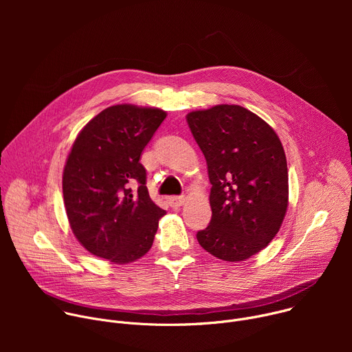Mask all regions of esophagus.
<instances>
[{"label": "esophagus", "mask_w": 352, "mask_h": 352, "mask_svg": "<svg viewBox=\"0 0 352 352\" xmlns=\"http://www.w3.org/2000/svg\"><path fill=\"white\" fill-rule=\"evenodd\" d=\"M185 196L181 195V196H170L168 197V204L173 206V208H178V206H182L185 204Z\"/></svg>", "instance_id": "34e87169"}]
</instances>
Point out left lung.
<instances>
[{
    "instance_id": "1",
    "label": "left lung",
    "mask_w": 352,
    "mask_h": 352,
    "mask_svg": "<svg viewBox=\"0 0 352 352\" xmlns=\"http://www.w3.org/2000/svg\"><path fill=\"white\" fill-rule=\"evenodd\" d=\"M186 121L212 184V220L197 242L221 261L249 259L276 236L287 212L283 144L269 124L235 104L192 111Z\"/></svg>"
}]
</instances>
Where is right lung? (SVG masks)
<instances>
[{
    "label": "right lung",
    "mask_w": 352,
    "mask_h": 352,
    "mask_svg": "<svg viewBox=\"0 0 352 352\" xmlns=\"http://www.w3.org/2000/svg\"><path fill=\"white\" fill-rule=\"evenodd\" d=\"M167 117L160 109L111 106L75 139L63 175L67 216L78 241L117 265L148 252L166 212L148 196L140 156Z\"/></svg>",
    "instance_id": "obj_1"
}]
</instances>
